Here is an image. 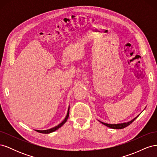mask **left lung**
Wrapping results in <instances>:
<instances>
[{"label": "left lung", "instance_id": "obj_1", "mask_svg": "<svg viewBox=\"0 0 157 157\" xmlns=\"http://www.w3.org/2000/svg\"><path fill=\"white\" fill-rule=\"evenodd\" d=\"M137 117H138V116H137ZM136 118H135L134 119H133L132 121H131L130 122H125V123H122V124H107V123H105V122H102L101 121H99V122H101L103 124L105 125L107 127H109V128H113V129H122V128H124L128 126V125H130V124H132V123L136 120Z\"/></svg>", "mask_w": 157, "mask_h": 157}]
</instances>
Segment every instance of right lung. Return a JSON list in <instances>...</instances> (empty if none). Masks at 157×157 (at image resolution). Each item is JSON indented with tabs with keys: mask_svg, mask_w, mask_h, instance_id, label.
I'll use <instances>...</instances> for the list:
<instances>
[{
	"mask_svg": "<svg viewBox=\"0 0 157 157\" xmlns=\"http://www.w3.org/2000/svg\"><path fill=\"white\" fill-rule=\"evenodd\" d=\"M69 109H68L67 116H66V117H65V119L63 120V121L62 122H61V123H60V124H59V125H58L57 126H55V127H54V128H51V129H49V130H36V131L38 132L42 133V134H49V133L53 132L56 131V130H58L59 128L61 127V126H62L65 124V123L66 122V121H67V118H68V117H69Z\"/></svg>",
	"mask_w": 157,
	"mask_h": 157,
	"instance_id": "add662e5",
	"label": "right lung"
}]
</instances>
